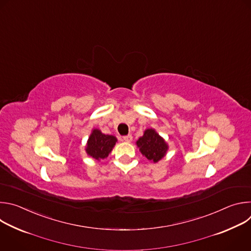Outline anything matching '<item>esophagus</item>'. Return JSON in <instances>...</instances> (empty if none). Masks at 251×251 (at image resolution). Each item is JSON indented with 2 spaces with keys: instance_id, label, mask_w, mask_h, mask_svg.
<instances>
[{
  "instance_id": "obj_1",
  "label": "esophagus",
  "mask_w": 251,
  "mask_h": 251,
  "mask_svg": "<svg viewBox=\"0 0 251 251\" xmlns=\"http://www.w3.org/2000/svg\"><path fill=\"white\" fill-rule=\"evenodd\" d=\"M132 139H133L132 135H127V136H124V137H123V140H124L125 142H128V143H130V142L132 141Z\"/></svg>"
}]
</instances>
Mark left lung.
Masks as SVG:
<instances>
[{"label":"left lung","mask_w":251,"mask_h":251,"mask_svg":"<svg viewBox=\"0 0 251 251\" xmlns=\"http://www.w3.org/2000/svg\"><path fill=\"white\" fill-rule=\"evenodd\" d=\"M136 145L141 154L152 163L161 161L169 150L168 143L153 128L146 129L143 136L136 141Z\"/></svg>","instance_id":"obj_1"}]
</instances>
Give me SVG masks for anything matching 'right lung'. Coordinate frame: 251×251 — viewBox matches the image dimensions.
Listing matches in <instances>:
<instances>
[{
	"mask_svg": "<svg viewBox=\"0 0 251 251\" xmlns=\"http://www.w3.org/2000/svg\"><path fill=\"white\" fill-rule=\"evenodd\" d=\"M116 143L117 138L115 136L105 135L99 129L94 128L88 137L85 146V152L92 159L100 161L108 157Z\"/></svg>",
	"mask_w": 251,
	"mask_h": 251,
	"instance_id": "obj_1",
	"label": "right lung"
}]
</instances>
